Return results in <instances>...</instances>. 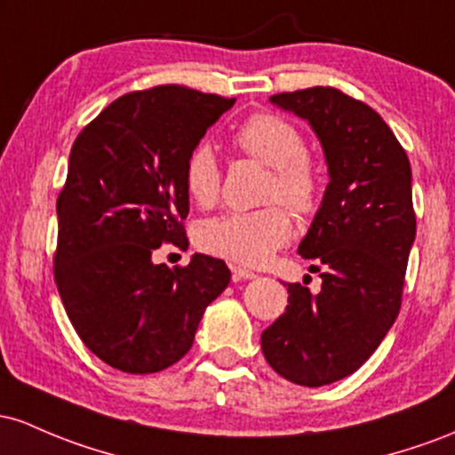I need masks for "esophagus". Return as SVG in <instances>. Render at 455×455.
<instances>
[{"label":"esophagus","instance_id":"esophagus-1","mask_svg":"<svg viewBox=\"0 0 455 455\" xmlns=\"http://www.w3.org/2000/svg\"><path fill=\"white\" fill-rule=\"evenodd\" d=\"M232 277L234 282H244V279H255V273L253 270L244 268V267H236V264H232Z\"/></svg>","mask_w":455,"mask_h":455}]
</instances>
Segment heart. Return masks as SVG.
Returning <instances> with one entry per match:
<instances>
[{"label":"heart","instance_id":"b5f03b06","mask_svg":"<svg viewBox=\"0 0 455 455\" xmlns=\"http://www.w3.org/2000/svg\"><path fill=\"white\" fill-rule=\"evenodd\" d=\"M234 144L251 159L273 167L267 200L283 202L296 214H309L318 204L320 172L305 152V137L288 117L253 114L234 132ZM185 187L191 200L208 208L221 193V167L208 144L187 156ZM294 223L279 204L259 211H234L200 223L196 243L202 251L243 267H262L292 238Z\"/></svg>","mask_w":455,"mask_h":455}]
</instances>
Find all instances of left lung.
Returning a JSON list of instances; mask_svg holds the SVG:
<instances>
[{"label":"left lung","instance_id":"8db88e82","mask_svg":"<svg viewBox=\"0 0 455 455\" xmlns=\"http://www.w3.org/2000/svg\"><path fill=\"white\" fill-rule=\"evenodd\" d=\"M323 146L329 185L299 244L323 270L311 294L288 283V307L262 333L268 365L285 380L323 387L359 370L400 314L417 221L404 148L371 107L335 88L270 96Z\"/></svg>","mask_w":455,"mask_h":455}]
</instances>
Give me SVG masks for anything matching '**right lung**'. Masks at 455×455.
Segmentation results:
<instances>
[{
	"label": "right lung",
	"instance_id": "add662e5",
	"mask_svg": "<svg viewBox=\"0 0 455 455\" xmlns=\"http://www.w3.org/2000/svg\"><path fill=\"white\" fill-rule=\"evenodd\" d=\"M236 99L182 85L131 92L79 132L58 197L55 283L76 335L129 374H152L191 350L208 305L229 283L223 259L152 262L188 247L185 163Z\"/></svg>",
	"mask_w": 455,
	"mask_h": 455
}]
</instances>
